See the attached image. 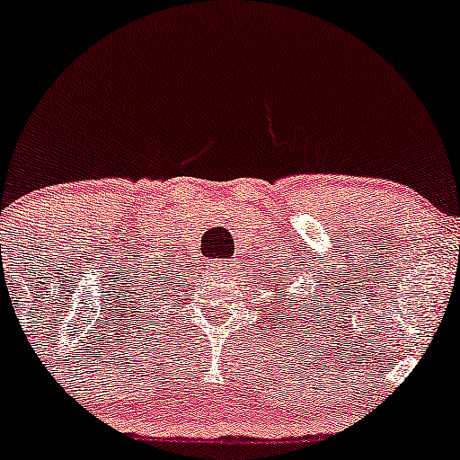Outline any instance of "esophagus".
I'll use <instances>...</instances> for the list:
<instances>
[{
	"label": "esophagus",
	"mask_w": 460,
	"mask_h": 460,
	"mask_svg": "<svg viewBox=\"0 0 460 460\" xmlns=\"http://www.w3.org/2000/svg\"><path fill=\"white\" fill-rule=\"evenodd\" d=\"M232 268V261L230 259H217L215 261V270L217 271H230Z\"/></svg>",
	"instance_id": "obj_1"
}]
</instances>
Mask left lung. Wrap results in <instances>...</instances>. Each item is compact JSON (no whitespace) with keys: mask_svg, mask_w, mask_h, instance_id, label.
<instances>
[{"mask_svg":"<svg viewBox=\"0 0 460 460\" xmlns=\"http://www.w3.org/2000/svg\"><path fill=\"white\" fill-rule=\"evenodd\" d=\"M288 263H289V261H288ZM285 268H288L289 274H296V271L291 270L289 265H285ZM283 271H285V270H283ZM271 274H274V276H271V288H274V285H276V280L285 279V276H288V274H276V271H271ZM283 289H285V285H283ZM285 294H288V291H285ZM279 307H288V309H289V305H279ZM280 311H283V309H280ZM283 318H285V315H280V320H283Z\"/></svg>","mask_w":460,"mask_h":460,"instance_id":"obj_1","label":"left lung"}]
</instances>
